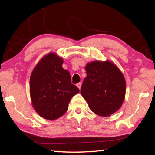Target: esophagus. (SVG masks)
<instances>
[{"instance_id":"esophagus-1","label":"esophagus","mask_w":155,"mask_h":155,"mask_svg":"<svg viewBox=\"0 0 155 155\" xmlns=\"http://www.w3.org/2000/svg\"><path fill=\"white\" fill-rule=\"evenodd\" d=\"M77 86L78 87V88L79 89V90H80L81 87V83H77Z\"/></svg>"}]
</instances>
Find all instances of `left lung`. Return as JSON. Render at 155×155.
<instances>
[{
  "instance_id": "left-lung-1",
  "label": "left lung",
  "mask_w": 155,
  "mask_h": 155,
  "mask_svg": "<svg viewBox=\"0 0 155 155\" xmlns=\"http://www.w3.org/2000/svg\"><path fill=\"white\" fill-rule=\"evenodd\" d=\"M81 94L90 109L101 116H109L117 111L124 102L125 78L116 65L109 61H95L85 66Z\"/></svg>"
}]
</instances>
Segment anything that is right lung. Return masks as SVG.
I'll list each match as a JSON object with an SVG mask.
<instances>
[{
  "label": "right lung",
  "mask_w": 155,
  "mask_h": 155,
  "mask_svg": "<svg viewBox=\"0 0 155 155\" xmlns=\"http://www.w3.org/2000/svg\"><path fill=\"white\" fill-rule=\"evenodd\" d=\"M63 60L51 52L41 58L30 78V95L34 109L44 118L61 117L78 88L71 83L69 72L62 68Z\"/></svg>",
  "instance_id": "right-lung-1"
}]
</instances>
